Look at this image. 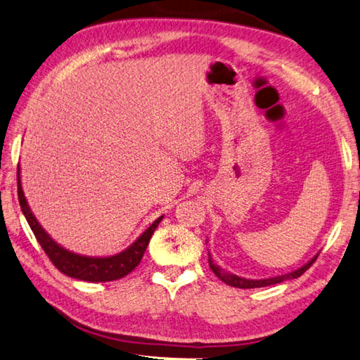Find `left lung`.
Returning a JSON list of instances; mask_svg holds the SVG:
<instances>
[{"label":"left lung","mask_w":360,"mask_h":360,"mask_svg":"<svg viewBox=\"0 0 360 360\" xmlns=\"http://www.w3.org/2000/svg\"><path fill=\"white\" fill-rule=\"evenodd\" d=\"M316 258H317V255L311 258L308 263H304L302 268L292 271V273L276 276V278H268V279H245V278H239V276H236L233 273H228V271L221 269L219 264L214 263V260H212V257H210V253H209V266H210L212 271H214V274L217 276V278L225 282V284H228V285L238 287V288H258V287H268V285L279 284V282H284V281H288V279L300 278V276H302L304 271L316 262Z\"/></svg>","instance_id":"obj_1"}]
</instances>
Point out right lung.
<instances>
[{
    "mask_svg": "<svg viewBox=\"0 0 360 360\" xmlns=\"http://www.w3.org/2000/svg\"><path fill=\"white\" fill-rule=\"evenodd\" d=\"M17 193H19V202L20 209L25 215V219L30 225L34 238L43 247L46 255L49 257V260L54 263V266L60 271V273L70 276L73 279L87 281V282H110L116 281L127 276L131 271H134L135 266H139V263L143 257V253L148 247V243L151 239L153 233L161 223L162 217L156 219L151 223L148 229H145L134 243L120 253L110 257H87L81 255V253H75L72 250L65 249L49 234L46 233V229L39 225L37 217L33 215L30 205L27 202L25 194L22 190V181H20V167H17Z\"/></svg>",
    "mask_w": 360,
    "mask_h": 360,
    "instance_id": "right-lung-1",
    "label": "right lung"
}]
</instances>
